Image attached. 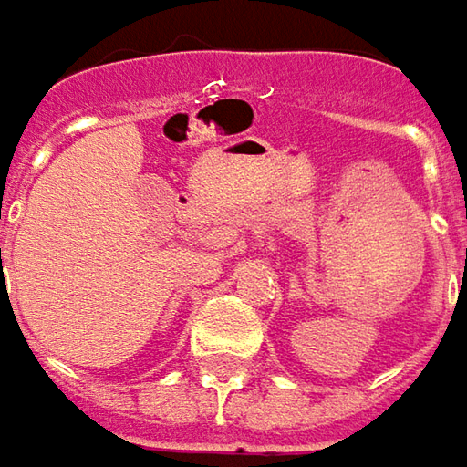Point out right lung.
I'll use <instances>...</instances> for the list:
<instances>
[{
    "label": "right lung",
    "mask_w": 467,
    "mask_h": 467,
    "mask_svg": "<svg viewBox=\"0 0 467 467\" xmlns=\"http://www.w3.org/2000/svg\"><path fill=\"white\" fill-rule=\"evenodd\" d=\"M0 255H2V250H0Z\"/></svg>",
    "instance_id": "add662e5"
}]
</instances>
